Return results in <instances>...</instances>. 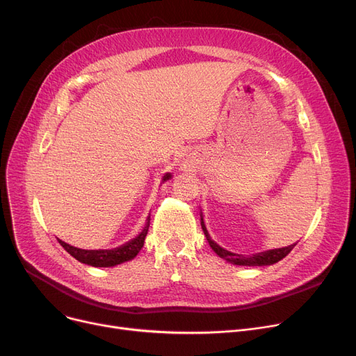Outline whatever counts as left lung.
Masks as SVG:
<instances>
[{
    "mask_svg": "<svg viewBox=\"0 0 356 356\" xmlns=\"http://www.w3.org/2000/svg\"><path fill=\"white\" fill-rule=\"evenodd\" d=\"M202 225V229L204 232V235H207V239L209 242L211 248L223 259L229 261V263L232 264H236V266H271L274 263H278L280 259H283L294 247V245H290V247H286V248H278V250H271V251H267V252H261V254H257V255H252V257H245V255H239V254H234V252H229L227 250L220 248L216 242H213L207 231V228H204V223H203V219L200 222Z\"/></svg>",
    "mask_w": 356,
    "mask_h": 356,
    "instance_id": "1",
    "label": "left lung"
}]
</instances>
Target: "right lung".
Returning a JSON list of instances; mask_svg holds the SVG:
<instances>
[{
    "label": "right lung",
    "mask_w": 356,
    "mask_h": 356,
    "mask_svg": "<svg viewBox=\"0 0 356 356\" xmlns=\"http://www.w3.org/2000/svg\"><path fill=\"white\" fill-rule=\"evenodd\" d=\"M170 177V175L164 176L163 180ZM148 227H149V218L147 219V223L144 229L141 231V234L133 239L129 241L128 244L117 248V250H99V251H88V250H81V248H74L69 244H66V242L60 241L59 239V244L73 257L76 258L78 261H81V263L83 264H88V266H92V267H114V266H118L121 263H125V261L128 259H133L138 252L140 250L143 248L144 245V239L147 236V232H148Z\"/></svg>",
    "instance_id": "1"
}]
</instances>
